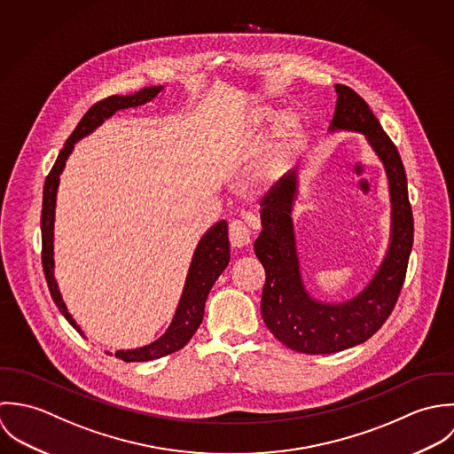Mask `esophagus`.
I'll list each match as a JSON object with an SVG mask.
<instances>
[{
	"label": "esophagus",
	"instance_id": "obj_1",
	"mask_svg": "<svg viewBox=\"0 0 454 454\" xmlns=\"http://www.w3.org/2000/svg\"><path fill=\"white\" fill-rule=\"evenodd\" d=\"M228 233H230V244H231V247H235V249H240V247H246V246L251 244V231H249V228H247L242 221H239V219L230 223Z\"/></svg>",
	"mask_w": 454,
	"mask_h": 454
}]
</instances>
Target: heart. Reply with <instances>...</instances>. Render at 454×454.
<instances>
[{"mask_svg": "<svg viewBox=\"0 0 454 454\" xmlns=\"http://www.w3.org/2000/svg\"><path fill=\"white\" fill-rule=\"evenodd\" d=\"M272 119L273 110L269 106H263L253 112V124L258 128L270 122ZM301 128H303L301 119L293 112L282 114L278 117L273 131L272 142L263 151V154L260 156V160L253 168V174H251L253 185L270 187L280 179L300 142Z\"/></svg>", "mask_w": 454, "mask_h": 454, "instance_id": "obj_1", "label": "heart"}]
</instances>
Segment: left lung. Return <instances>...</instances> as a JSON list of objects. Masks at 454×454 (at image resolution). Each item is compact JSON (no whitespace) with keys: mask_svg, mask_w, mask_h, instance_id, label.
Listing matches in <instances>:
<instances>
[{"mask_svg":"<svg viewBox=\"0 0 454 454\" xmlns=\"http://www.w3.org/2000/svg\"><path fill=\"white\" fill-rule=\"evenodd\" d=\"M337 105L330 133H362L384 165L389 184L391 230L386 256L372 280L351 300L319 301L307 291L296 251L293 207L298 194V170H291L262 200V233L254 253L267 280L262 316L267 328L286 348L305 355L339 353L370 339L389 317L403 278L414 240V219L407 177L400 154L360 94L335 84Z\"/></svg>","mask_w":454,"mask_h":454,"instance_id":"obj_1","label":"left lung"}]
</instances>
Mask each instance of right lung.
<instances>
[{
  "mask_svg": "<svg viewBox=\"0 0 454 454\" xmlns=\"http://www.w3.org/2000/svg\"><path fill=\"white\" fill-rule=\"evenodd\" d=\"M163 86H151L144 88L140 91L126 96H108L98 103H94L91 108L86 112V115L81 119L74 133L68 137L65 147L61 149L51 174L45 179L43 185V203H42V265L45 278L49 284L51 296L54 303L58 305L59 312L67 317V321L84 337V332L75 323L72 314L68 312L67 303L63 301L58 280L54 277V219H56V198H58V187H59V176L63 174L67 167V160L70 158L75 144L82 140L84 137L91 135L92 131L101 126L106 119H110L117 110L124 108H135L144 103L153 101L160 92L163 91ZM230 263V240H228V223L219 221L215 223L198 242L187 277L184 282L181 300L176 310V316L167 328V332L154 342L144 348L137 349H121L115 351V358L122 362H149L158 360L167 355H172L182 349L198 326L203 321L205 314V301L207 296L217 280V277ZM110 355V353H106Z\"/></svg>",
  "mask_w": 454,
  "mask_h": 454,
  "instance_id": "right-lung-1",
  "label": "right lung"
}]
</instances>
